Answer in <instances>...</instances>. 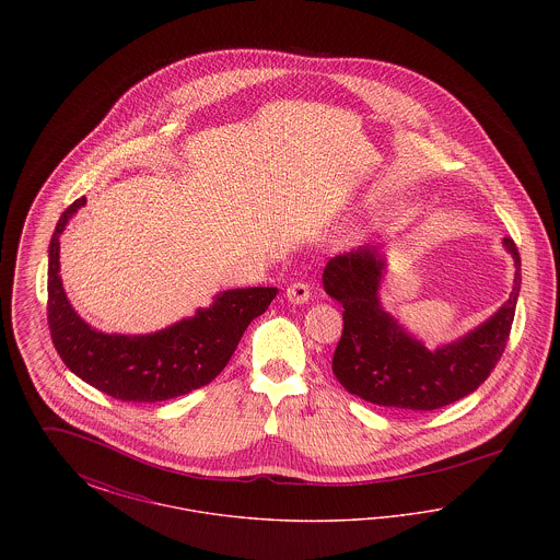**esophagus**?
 <instances>
[{
    "label": "esophagus",
    "instance_id": "esophagus-1",
    "mask_svg": "<svg viewBox=\"0 0 560 560\" xmlns=\"http://www.w3.org/2000/svg\"><path fill=\"white\" fill-rule=\"evenodd\" d=\"M285 295L293 304H304L311 300V285L306 281H293Z\"/></svg>",
    "mask_w": 560,
    "mask_h": 560
}]
</instances>
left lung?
<instances>
[{"instance_id":"obj_1","label":"left lung","mask_w":560,"mask_h":560,"mask_svg":"<svg viewBox=\"0 0 560 560\" xmlns=\"http://www.w3.org/2000/svg\"><path fill=\"white\" fill-rule=\"evenodd\" d=\"M504 245L516 267L506 304L466 338L436 350L409 338L382 311L377 288L384 262L377 247L331 258L323 285L345 308V329L331 361L338 382L354 397L405 411H432L475 393L504 354L521 292V254L512 237Z\"/></svg>"}]
</instances>
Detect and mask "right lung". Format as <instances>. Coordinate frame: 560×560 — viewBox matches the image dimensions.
Wrapping results in <instances>:
<instances>
[{"label":"right lung","mask_w":560,"mask_h":560,"mask_svg":"<svg viewBox=\"0 0 560 560\" xmlns=\"http://www.w3.org/2000/svg\"><path fill=\"white\" fill-rule=\"evenodd\" d=\"M83 203L85 197L60 213L48 249V325L65 365L101 393L128 402L176 399L210 384L226 368L247 325L270 306L277 288L222 292L210 308L149 336L94 331L71 308L58 277V240Z\"/></svg>","instance_id":"obj_1"}]
</instances>
